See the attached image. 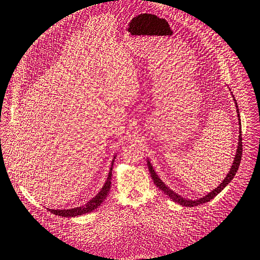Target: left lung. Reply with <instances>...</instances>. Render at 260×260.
Returning a JSON list of instances; mask_svg holds the SVG:
<instances>
[{
  "label": "left lung",
  "instance_id": "left-lung-1",
  "mask_svg": "<svg viewBox=\"0 0 260 260\" xmlns=\"http://www.w3.org/2000/svg\"><path fill=\"white\" fill-rule=\"evenodd\" d=\"M233 95V94H232ZM233 100L236 101L235 99V95H233ZM236 108H237V114H238V120H239V125H240V131H239V142H238V147H237V152H236V155H235V159H233L232 162V166L230 168V171L228 172L226 177L223 179V181L221 182L220 185H218L216 188H214L212 191L208 192L205 196H203L201 198H197V200H187V198L181 197L180 195H178L177 192H175L174 190H171L169 187H168L164 181L160 179V177L156 175V172L154 171L153 167H152V164L150 162V160L147 159V167H149V170H150V174L152 177V180L154 181L155 186L161 189L162 191L165 192L167 196L170 197V200H172L174 202L178 203V204H180L182 206H186V207H192V206H197V205H201V204H204V203L210 202L211 200H213L217 194H220V192L224 189V188L230 184L231 180L235 178L237 171H238V168L240 166V161H241V156H242V137H241V120H240V114H239V109H238V104L236 101Z\"/></svg>",
  "mask_w": 260,
  "mask_h": 260
}]
</instances>
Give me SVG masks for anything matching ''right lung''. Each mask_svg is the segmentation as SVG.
Here are the masks:
<instances>
[{
  "label": "right lung",
  "instance_id": "obj_1",
  "mask_svg": "<svg viewBox=\"0 0 260 260\" xmlns=\"http://www.w3.org/2000/svg\"><path fill=\"white\" fill-rule=\"evenodd\" d=\"M116 159V155L114 156L113 161H111V167L109 169V174L108 177H107V179L105 181V184L101 188L100 191L96 194L92 200H90L86 204L82 205V206H79V207H74V208H68V210H52V208H48V210L53 213L55 215H58V216H62V217H74V216H80V215H83L86 214V213H90L94 211L96 207L101 205V203H103L107 195H108V192L110 190V185H111V171H113V166H114V161Z\"/></svg>",
  "mask_w": 260,
  "mask_h": 260
}]
</instances>
